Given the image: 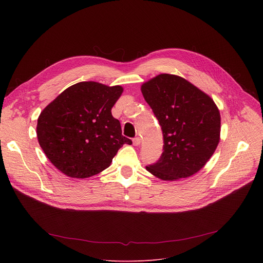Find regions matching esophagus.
I'll return each instance as SVG.
<instances>
[{"label":"esophagus","instance_id":"obj_1","mask_svg":"<svg viewBox=\"0 0 263 263\" xmlns=\"http://www.w3.org/2000/svg\"><path fill=\"white\" fill-rule=\"evenodd\" d=\"M141 144V139L140 137H135V139H133V145L134 146H139Z\"/></svg>","mask_w":263,"mask_h":263}]
</instances>
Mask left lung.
Listing matches in <instances>:
<instances>
[{
    "label": "left lung",
    "instance_id": "1",
    "mask_svg": "<svg viewBox=\"0 0 263 263\" xmlns=\"http://www.w3.org/2000/svg\"><path fill=\"white\" fill-rule=\"evenodd\" d=\"M142 93L161 126L163 153L146 170L162 180L199 172L219 142V110L210 97L185 79L163 73L142 85Z\"/></svg>",
    "mask_w": 263,
    "mask_h": 263
}]
</instances>
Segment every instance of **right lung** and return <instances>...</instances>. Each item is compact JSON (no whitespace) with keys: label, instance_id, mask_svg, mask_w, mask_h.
<instances>
[{"label":"right lung","instance_id":"1","mask_svg":"<svg viewBox=\"0 0 263 263\" xmlns=\"http://www.w3.org/2000/svg\"><path fill=\"white\" fill-rule=\"evenodd\" d=\"M122 91L118 85L80 82L40 113L37 139L59 171L71 178L91 177L109 166L123 144H132L110 112Z\"/></svg>","mask_w":263,"mask_h":263}]
</instances>
